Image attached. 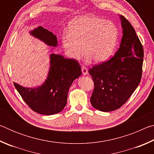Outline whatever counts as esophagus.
<instances>
[{
	"label": "esophagus",
	"mask_w": 154,
	"mask_h": 154,
	"mask_svg": "<svg viewBox=\"0 0 154 154\" xmlns=\"http://www.w3.org/2000/svg\"><path fill=\"white\" fill-rule=\"evenodd\" d=\"M82 71L83 75H87L88 74V70L85 66H82Z\"/></svg>",
	"instance_id": "1"
}]
</instances>
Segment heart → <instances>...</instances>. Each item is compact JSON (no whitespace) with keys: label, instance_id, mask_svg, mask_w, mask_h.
Wrapping results in <instances>:
<instances>
[{"label":"heart","instance_id":"heart-1","mask_svg":"<svg viewBox=\"0 0 154 154\" xmlns=\"http://www.w3.org/2000/svg\"><path fill=\"white\" fill-rule=\"evenodd\" d=\"M118 38V28L113 22L87 15L70 22L62 43L70 58L79 60L84 49L88 60L102 62L113 54Z\"/></svg>","mask_w":154,"mask_h":154}]
</instances>
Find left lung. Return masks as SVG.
<instances>
[{"mask_svg": "<svg viewBox=\"0 0 154 154\" xmlns=\"http://www.w3.org/2000/svg\"><path fill=\"white\" fill-rule=\"evenodd\" d=\"M123 29L120 45L108 61L89 70L94 89L90 102L103 112L116 110L137 89L142 77L143 48L131 24L120 15Z\"/></svg>", "mask_w": 154, "mask_h": 154, "instance_id": "1", "label": "left lung"}]
</instances>
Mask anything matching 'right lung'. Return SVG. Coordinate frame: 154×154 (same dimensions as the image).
Returning a JSON list of instances; mask_svg holds the SVG:
<instances>
[{
	"instance_id": "right-lung-1",
	"label": "right lung",
	"mask_w": 154,
	"mask_h": 154,
	"mask_svg": "<svg viewBox=\"0 0 154 154\" xmlns=\"http://www.w3.org/2000/svg\"><path fill=\"white\" fill-rule=\"evenodd\" d=\"M31 35L49 46L56 47V35L42 26L30 32ZM47 79L39 87L25 88L14 83L17 92L28 106L36 113L50 116L60 113L66 105L69 88L75 79L82 75L79 62L51 54Z\"/></svg>"
}]
</instances>
